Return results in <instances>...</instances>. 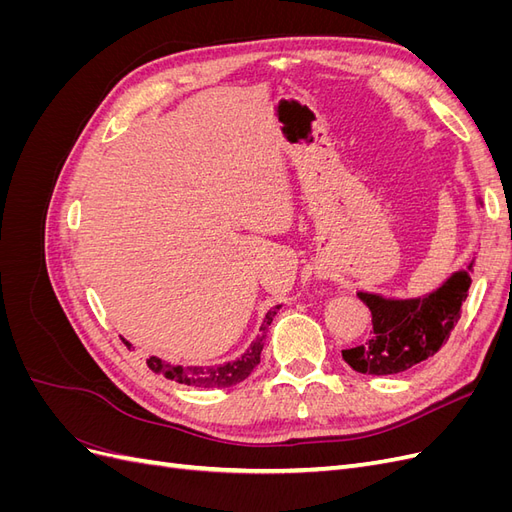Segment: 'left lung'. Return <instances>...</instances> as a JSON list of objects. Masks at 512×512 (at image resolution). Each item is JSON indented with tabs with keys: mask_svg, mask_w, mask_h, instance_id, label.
Masks as SVG:
<instances>
[{
	"mask_svg": "<svg viewBox=\"0 0 512 512\" xmlns=\"http://www.w3.org/2000/svg\"><path fill=\"white\" fill-rule=\"evenodd\" d=\"M474 258L466 269L425 297L386 299L374 292H356L369 307L374 331L363 344L342 350L344 361L359 374L389 376L406 371L436 354L455 329L461 305L468 299Z\"/></svg>",
	"mask_w": 512,
	"mask_h": 512,
	"instance_id": "obj_1",
	"label": "left lung"
}]
</instances>
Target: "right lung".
<instances>
[{
    "mask_svg": "<svg viewBox=\"0 0 512 512\" xmlns=\"http://www.w3.org/2000/svg\"><path fill=\"white\" fill-rule=\"evenodd\" d=\"M280 307L282 305H275L269 309L265 320L260 324V333L237 361H230L224 365H211V367H198V365L185 367V365L166 363L158 359V356H149L147 365L151 371L166 376L168 380H175L179 384H188V386H198V389H226V386H235L250 376L254 367L260 363V352H262V346H265L269 324L273 322V316L277 314V309Z\"/></svg>",
    "mask_w": 512,
    "mask_h": 512,
    "instance_id": "right-lung-1",
    "label": "right lung"
}]
</instances>
